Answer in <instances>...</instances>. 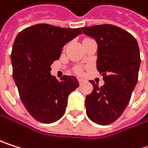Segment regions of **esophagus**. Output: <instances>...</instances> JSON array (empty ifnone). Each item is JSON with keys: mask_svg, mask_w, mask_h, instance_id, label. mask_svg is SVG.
Returning <instances> with one entry per match:
<instances>
[{"mask_svg": "<svg viewBox=\"0 0 148 148\" xmlns=\"http://www.w3.org/2000/svg\"><path fill=\"white\" fill-rule=\"evenodd\" d=\"M78 81H79V82H80V83L84 82V79H82V78H78Z\"/></svg>", "mask_w": 148, "mask_h": 148, "instance_id": "obj_1", "label": "esophagus"}]
</instances>
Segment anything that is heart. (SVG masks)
Listing matches in <instances>:
<instances>
[{"instance_id": "1", "label": "heart", "mask_w": 148, "mask_h": 148, "mask_svg": "<svg viewBox=\"0 0 148 148\" xmlns=\"http://www.w3.org/2000/svg\"><path fill=\"white\" fill-rule=\"evenodd\" d=\"M76 71H77V72H78V73H80V72H81V70H80V69H77V70H76Z\"/></svg>"}]
</instances>
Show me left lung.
Segmentation results:
<instances>
[{
    "mask_svg": "<svg viewBox=\"0 0 148 148\" xmlns=\"http://www.w3.org/2000/svg\"><path fill=\"white\" fill-rule=\"evenodd\" d=\"M82 29L97 42V70L105 82L99 87L90 81L93 92L86 96L87 115L96 124L108 125L122 114L137 84L140 65L139 45L131 34L114 25Z\"/></svg>",
    "mask_w": 148,
    "mask_h": 148,
    "instance_id": "left-lung-1",
    "label": "left lung"
}]
</instances>
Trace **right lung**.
<instances>
[{"instance_id": "add662e5", "label": "right lung", "mask_w": 148, "mask_h": 148, "mask_svg": "<svg viewBox=\"0 0 148 148\" xmlns=\"http://www.w3.org/2000/svg\"><path fill=\"white\" fill-rule=\"evenodd\" d=\"M82 34L81 28L36 24L20 32L14 42L13 78L21 100L33 118L49 124L65 114L68 95L79 87L75 76L60 81L52 76L51 65L59 60L66 43Z\"/></svg>"}]
</instances>
